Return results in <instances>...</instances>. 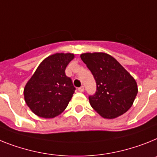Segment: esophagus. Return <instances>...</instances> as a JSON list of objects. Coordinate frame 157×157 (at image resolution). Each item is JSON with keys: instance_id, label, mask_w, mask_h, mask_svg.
<instances>
[{"instance_id": "esophagus-1", "label": "esophagus", "mask_w": 157, "mask_h": 157, "mask_svg": "<svg viewBox=\"0 0 157 157\" xmlns=\"http://www.w3.org/2000/svg\"><path fill=\"white\" fill-rule=\"evenodd\" d=\"M78 91L79 92H84V90H85V88H84V86H81V87H80V88H78Z\"/></svg>"}]
</instances>
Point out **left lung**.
I'll use <instances>...</instances> for the list:
<instances>
[{
  "instance_id": "left-lung-1",
  "label": "left lung",
  "mask_w": 157,
  "mask_h": 157,
  "mask_svg": "<svg viewBox=\"0 0 157 157\" xmlns=\"http://www.w3.org/2000/svg\"><path fill=\"white\" fill-rule=\"evenodd\" d=\"M94 76L97 91L89 103L104 118L113 119L132 107L138 93L135 79L114 57L104 52L81 55Z\"/></svg>"
}]
</instances>
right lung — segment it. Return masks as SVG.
Wrapping results in <instances>:
<instances>
[{"label": "right lung", "instance_id": "add662e5", "mask_svg": "<svg viewBox=\"0 0 157 157\" xmlns=\"http://www.w3.org/2000/svg\"><path fill=\"white\" fill-rule=\"evenodd\" d=\"M72 53H56L44 59L24 89L27 105L36 116L53 118L64 111L75 92L65 68Z\"/></svg>", "mask_w": 157, "mask_h": 157}]
</instances>
